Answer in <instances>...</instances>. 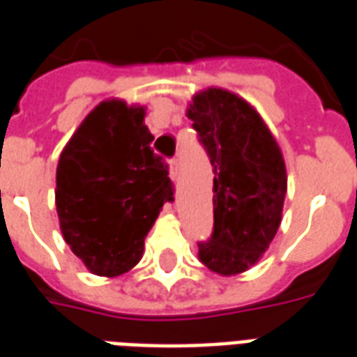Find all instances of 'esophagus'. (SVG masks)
Wrapping results in <instances>:
<instances>
[{"mask_svg": "<svg viewBox=\"0 0 357 357\" xmlns=\"http://www.w3.org/2000/svg\"><path fill=\"white\" fill-rule=\"evenodd\" d=\"M178 178H179V161L178 159H172V161H170V179L176 183Z\"/></svg>", "mask_w": 357, "mask_h": 357, "instance_id": "esophagus-1", "label": "esophagus"}]
</instances>
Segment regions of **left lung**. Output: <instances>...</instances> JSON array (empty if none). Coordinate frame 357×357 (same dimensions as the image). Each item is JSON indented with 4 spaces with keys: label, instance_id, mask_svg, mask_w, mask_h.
Instances as JSON below:
<instances>
[{
    "label": "left lung",
    "instance_id": "obj_1",
    "mask_svg": "<svg viewBox=\"0 0 357 357\" xmlns=\"http://www.w3.org/2000/svg\"><path fill=\"white\" fill-rule=\"evenodd\" d=\"M187 117L214 169V231L198 244V259L222 277L244 273L262 259L282 222V152L260 113L227 89L198 91Z\"/></svg>",
    "mask_w": 357,
    "mask_h": 357
}]
</instances>
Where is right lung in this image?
Masks as SVG:
<instances>
[{
  "label": "right lung",
  "instance_id": "right-lung-1",
  "mask_svg": "<svg viewBox=\"0 0 357 357\" xmlns=\"http://www.w3.org/2000/svg\"><path fill=\"white\" fill-rule=\"evenodd\" d=\"M146 108L121 98L95 106L63 146L56 167L63 240L98 277H119L143 259L144 238L174 188L152 150Z\"/></svg>",
  "mask_w": 357,
  "mask_h": 357
}]
</instances>
